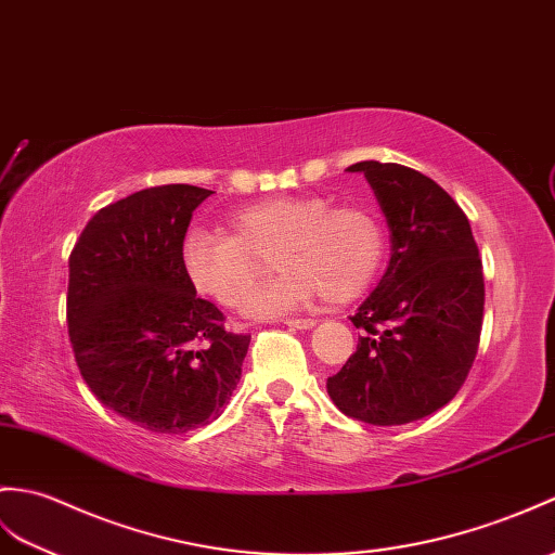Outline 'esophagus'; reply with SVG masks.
Returning <instances> with one entry per match:
<instances>
[{"mask_svg":"<svg viewBox=\"0 0 555 555\" xmlns=\"http://www.w3.org/2000/svg\"><path fill=\"white\" fill-rule=\"evenodd\" d=\"M283 324L291 326V328L305 331V328H312V326L317 324V321H314V319H283Z\"/></svg>","mask_w":555,"mask_h":555,"instance_id":"1","label":"esophagus"}]
</instances>
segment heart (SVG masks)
Listing matches in <instances>:
<instances>
[{"label": "heart", "mask_w": 555, "mask_h": 555, "mask_svg": "<svg viewBox=\"0 0 555 555\" xmlns=\"http://www.w3.org/2000/svg\"><path fill=\"white\" fill-rule=\"evenodd\" d=\"M224 231L191 229L179 248L189 286L219 307L246 300L268 257L278 274L258 289L246 314L269 319L307 307L319 295L347 302L376 279L385 257V229L366 208L321 196H279L224 217Z\"/></svg>", "instance_id": "heart-1"}]
</instances>
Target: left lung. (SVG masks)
I'll return each instance as SVG.
<instances>
[{
  "instance_id": "8db88e82",
  "label": "left lung",
  "mask_w": 555,
  "mask_h": 555,
  "mask_svg": "<svg viewBox=\"0 0 555 555\" xmlns=\"http://www.w3.org/2000/svg\"><path fill=\"white\" fill-rule=\"evenodd\" d=\"M390 227V264L352 314L357 352L326 380L345 416L404 425L452 402L475 362L485 312L478 243L466 212L430 177L364 160Z\"/></svg>"
}]
</instances>
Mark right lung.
Masks as SVG:
<instances>
[{
  "label": "right lung",
  "mask_w": 555,
  "mask_h": 555,
  "mask_svg": "<svg viewBox=\"0 0 555 555\" xmlns=\"http://www.w3.org/2000/svg\"><path fill=\"white\" fill-rule=\"evenodd\" d=\"M212 191L165 184L101 208L68 260V336L89 390L139 428L182 435L219 416L250 336L189 286L179 260Z\"/></svg>",
  "instance_id": "right-lung-1"
}]
</instances>
